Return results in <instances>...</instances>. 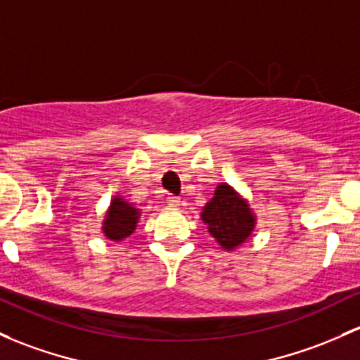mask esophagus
<instances>
[{
  "mask_svg": "<svg viewBox=\"0 0 360 360\" xmlns=\"http://www.w3.org/2000/svg\"><path fill=\"white\" fill-rule=\"evenodd\" d=\"M167 205L169 207H179L181 205V198H177V196H167Z\"/></svg>",
  "mask_w": 360,
  "mask_h": 360,
  "instance_id": "1",
  "label": "esophagus"
}]
</instances>
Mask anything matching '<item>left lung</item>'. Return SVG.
<instances>
[{
  "mask_svg": "<svg viewBox=\"0 0 360 360\" xmlns=\"http://www.w3.org/2000/svg\"><path fill=\"white\" fill-rule=\"evenodd\" d=\"M201 220L225 251L238 250L251 238L256 227V215L248 200L227 183L217 186L213 198L201 210Z\"/></svg>",
  "mask_w": 360,
  "mask_h": 360,
  "instance_id": "left-lung-1",
  "label": "left lung"
}]
</instances>
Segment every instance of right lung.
I'll return each instance as SVG.
<instances>
[{"label":"right lung","instance_id":"obj_1","mask_svg":"<svg viewBox=\"0 0 360 360\" xmlns=\"http://www.w3.org/2000/svg\"><path fill=\"white\" fill-rule=\"evenodd\" d=\"M140 213L141 212L135 205L116 195L110 200L108 212H105L102 232L109 240L121 243L122 239L129 238L135 232L138 220H140Z\"/></svg>","mask_w":360,"mask_h":360}]
</instances>
